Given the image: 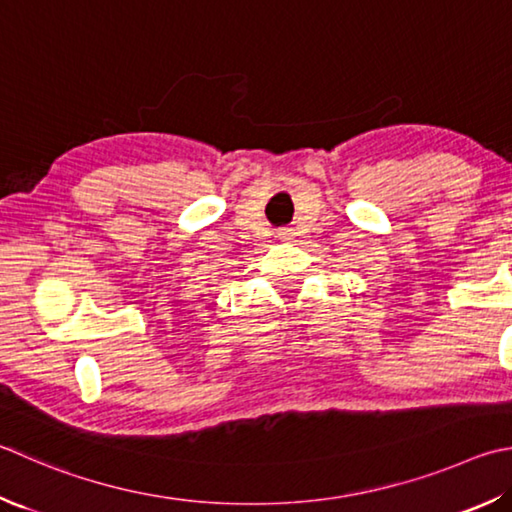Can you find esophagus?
<instances>
[{
    "label": "esophagus",
    "instance_id": "34e87169",
    "mask_svg": "<svg viewBox=\"0 0 512 512\" xmlns=\"http://www.w3.org/2000/svg\"><path fill=\"white\" fill-rule=\"evenodd\" d=\"M280 239H284V241H288V239H291V230H280Z\"/></svg>",
    "mask_w": 512,
    "mask_h": 512
}]
</instances>
